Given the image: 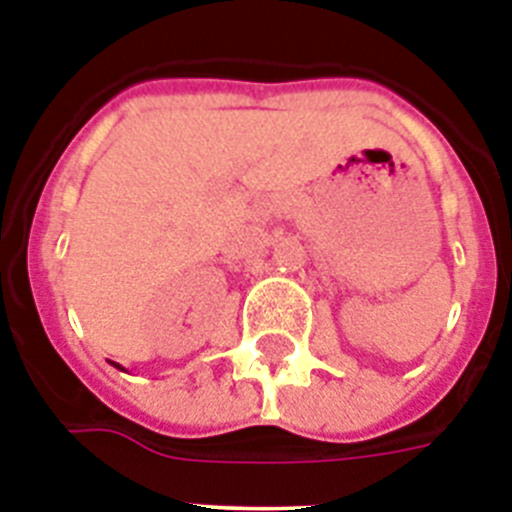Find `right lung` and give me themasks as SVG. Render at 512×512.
I'll use <instances>...</instances> for the list:
<instances>
[{"mask_svg": "<svg viewBox=\"0 0 512 512\" xmlns=\"http://www.w3.org/2000/svg\"><path fill=\"white\" fill-rule=\"evenodd\" d=\"M112 366H117V369H122V366H120V364H115V361H112Z\"/></svg>", "mask_w": 512, "mask_h": 512, "instance_id": "add662e5", "label": "right lung"}]
</instances>
